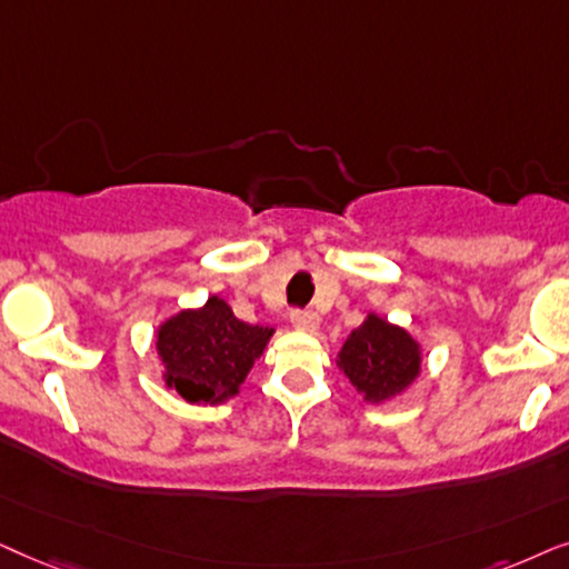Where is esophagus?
I'll use <instances>...</instances> for the list:
<instances>
[{
    "label": "esophagus",
    "mask_w": 569,
    "mask_h": 569,
    "mask_svg": "<svg viewBox=\"0 0 569 569\" xmlns=\"http://www.w3.org/2000/svg\"><path fill=\"white\" fill-rule=\"evenodd\" d=\"M291 325L301 332H317V328H320V317H317L315 312H309V309H297V312H291Z\"/></svg>",
    "instance_id": "obj_1"
}]
</instances>
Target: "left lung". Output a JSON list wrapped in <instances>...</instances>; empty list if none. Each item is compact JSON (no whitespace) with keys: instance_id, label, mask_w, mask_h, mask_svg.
Returning a JSON list of instances; mask_svg holds the SVG:
<instances>
[{"instance_id":"left-lung-1","label":"left lung","mask_w":569,"mask_h":569,"mask_svg":"<svg viewBox=\"0 0 569 569\" xmlns=\"http://www.w3.org/2000/svg\"><path fill=\"white\" fill-rule=\"evenodd\" d=\"M336 363L359 390L363 403L382 406L403 396L419 380L423 348L406 328L369 312L343 340Z\"/></svg>"}]
</instances>
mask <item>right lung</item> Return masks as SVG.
<instances>
[{"label": "right lung", "instance_id": "right-lung-1", "mask_svg": "<svg viewBox=\"0 0 569 569\" xmlns=\"http://www.w3.org/2000/svg\"><path fill=\"white\" fill-rule=\"evenodd\" d=\"M272 328L241 322L221 297L181 309L156 330L161 380L187 403L221 406L237 398L249 369L272 338Z\"/></svg>", "mask_w": 569, "mask_h": 569}]
</instances>
